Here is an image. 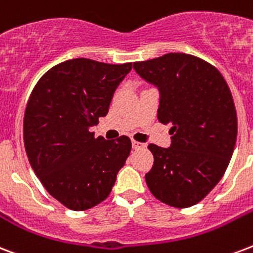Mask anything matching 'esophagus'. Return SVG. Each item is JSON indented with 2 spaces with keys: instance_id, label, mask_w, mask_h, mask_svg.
Here are the masks:
<instances>
[{
  "instance_id": "1",
  "label": "esophagus",
  "mask_w": 253,
  "mask_h": 253,
  "mask_svg": "<svg viewBox=\"0 0 253 253\" xmlns=\"http://www.w3.org/2000/svg\"><path fill=\"white\" fill-rule=\"evenodd\" d=\"M131 144H132V148H134V150H139V148L146 147V143H142V142H136V140H132V142H131Z\"/></svg>"
}]
</instances>
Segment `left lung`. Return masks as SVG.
Here are the masks:
<instances>
[{
	"mask_svg": "<svg viewBox=\"0 0 253 253\" xmlns=\"http://www.w3.org/2000/svg\"><path fill=\"white\" fill-rule=\"evenodd\" d=\"M134 70L159 90V122L172 125L169 147L148 146L154 166L146 183L163 203L191 207L219 183L234 152L238 118L228 84L216 67L184 53L135 62Z\"/></svg>",
	"mask_w": 253,
	"mask_h": 253,
	"instance_id": "obj_1",
	"label": "left lung"
}]
</instances>
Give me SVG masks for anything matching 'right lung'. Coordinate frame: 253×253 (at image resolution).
Listing matches in <instances>:
<instances>
[{
  "label": "right lung",
  "instance_id": "add662e5",
  "mask_svg": "<svg viewBox=\"0 0 253 253\" xmlns=\"http://www.w3.org/2000/svg\"><path fill=\"white\" fill-rule=\"evenodd\" d=\"M131 67L70 59L50 69L29 98L24 142L30 166L50 195L73 211L103 202L130 155V138H94L90 127L107 115Z\"/></svg>",
  "mask_w": 253,
  "mask_h": 253
}]
</instances>
